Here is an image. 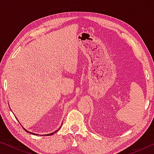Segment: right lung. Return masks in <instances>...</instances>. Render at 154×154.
<instances>
[{
	"instance_id": "obj_1",
	"label": "right lung",
	"mask_w": 154,
	"mask_h": 154,
	"mask_svg": "<svg viewBox=\"0 0 154 154\" xmlns=\"http://www.w3.org/2000/svg\"><path fill=\"white\" fill-rule=\"evenodd\" d=\"M24 130H25V129H24ZM59 130H60V129H58V130H56V131H55V132H53V133H51V134H47V135H48V136H50V135H52V134H54V133H55V132H58ZM26 130V132H29V133H31V134H37L32 133V132H28V131H27V130Z\"/></svg>"
}]
</instances>
